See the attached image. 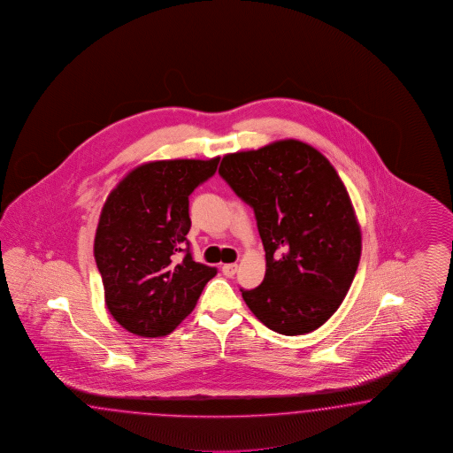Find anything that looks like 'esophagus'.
I'll return each mask as SVG.
<instances>
[{
    "label": "esophagus",
    "mask_w": 453,
    "mask_h": 453,
    "mask_svg": "<svg viewBox=\"0 0 453 453\" xmlns=\"http://www.w3.org/2000/svg\"><path fill=\"white\" fill-rule=\"evenodd\" d=\"M236 271H238V265H234V263H230V265H223L221 266V273L226 276V278H232L236 274Z\"/></svg>",
    "instance_id": "34e87169"
}]
</instances>
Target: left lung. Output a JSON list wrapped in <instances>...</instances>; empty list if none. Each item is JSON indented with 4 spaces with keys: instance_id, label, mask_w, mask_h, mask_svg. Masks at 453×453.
<instances>
[{
    "instance_id": "8db88e82",
    "label": "left lung",
    "mask_w": 453,
    "mask_h": 453,
    "mask_svg": "<svg viewBox=\"0 0 453 453\" xmlns=\"http://www.w3.org/2000/svg\"><path fill=\"white\" fill-rule=\"evenodd\" d=\"M219 174L255 210L266 274L242 289L267 328L303 335L345 299L361 256L360 225L349 192L322 152L297 140L226 154Z\"/></svg>"
}]
</instances>
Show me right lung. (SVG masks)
<instances>
[{"mask_svg": "<svg viewBox=\"0 0 453 453\" xmlns=\"http://www.w3.org/2000/svg\"><path fill=\"white\" fill-rule=\"evenodd\" d=\"M217 165L219 157L142 164L104 202L93 255L108 311L134 335L171 334L217 274L194 261L187 240L188 196Z\"/></svg>", "mask_w": 453, "mask_h": 453, "instance_id": "1", "label": "right lung"}]
</instances>
